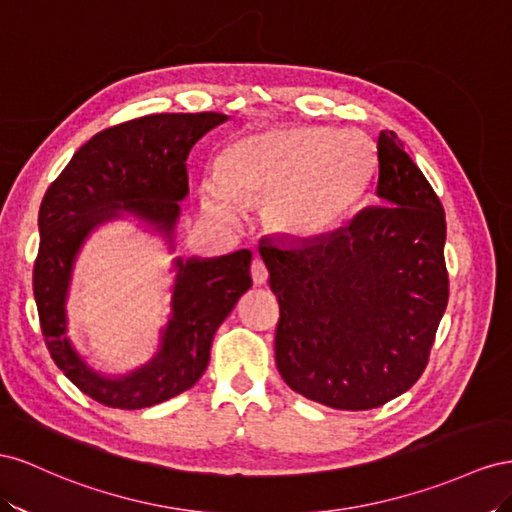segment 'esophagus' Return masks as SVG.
Listing matches in <instances>:
<instances>
[{"instance_id":"1","label":"esophagus","mask_w":512,"mask_h":512,"mask_svg":"<svg viewBox=\"0 0 512 512\" xmlns=\"http://www.w3.org/2000/svg\"><path fill=\"white\" fill-rule=\"evenodd\" d=\"M251 276H253V283H255V285H266V283H268L270 272H268L264 261H261V259H253V264H251Z\"/></svg>"}]
</instances>
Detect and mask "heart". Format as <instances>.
<instances>
[{
  "instance_id": "1",
  "label": "heart",
  "mask_w": 512,
  "mask_h": 512,
  "mask_svg": "<svg viewBox=\"0 0 512 512\" xmlns=\"http://www.w3.org/2000/svg\"><path fill=\"white\" fill-rule=\"evenodd\" d=\"M369 175L371 148L362 135L274 126L233 139L221 154V171L199 182V199L221 223H236L242 206L266 203L274 231L315 238L352 212Z\"/></svg>"
}]
</instances>
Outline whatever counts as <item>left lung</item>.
Here are the masks:
<instances>
[{"mask_svg":"<svg viewBox=\"0 0 512 512\" xmlns=\"http://www.w3.org/2000/svg\"><path fill=\"white\" fill-rule=\"evenodd\" d=\"M377 206L309 242L261 240L279 298L285 384L334 410H373L427 369L448 304L446 218L392 130L377 137Z\"/></svg>","mask_w":512,"mask_h":512,"instance_id":"1","label":"left lung"}]
</instances>
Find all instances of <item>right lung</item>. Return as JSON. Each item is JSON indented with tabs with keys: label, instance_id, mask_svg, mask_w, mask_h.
<instances>
[{
	"label": "right lung",
	"instance_id": "1",
	"mask_svg": "<svg viewBox=\"0 0 512 512\" xmlns=\"http://www.w3.org/2000/svg\"><path fill=\"white\" fill-rule=\"evenodd\" d=\"M223 122L227 115L212 111L156 113L100 130L70 158L40 203L34 298L42 337L70 382L102 405L141 410L195 386L210 362L218 326L253 285V253L246 248L216 259L175 261L173 317L163 347L150 364L120 379L87 369L66 334V291L87 233L126 210L171 238L178 201L188 193V154Z\"/></svg>",
	"mask_w": 512,
	"mask_h": 512
}]
</instances>
